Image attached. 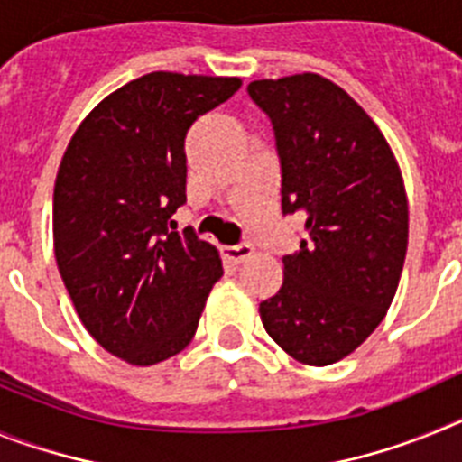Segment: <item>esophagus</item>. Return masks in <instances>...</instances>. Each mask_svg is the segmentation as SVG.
Here are the masks:
<instances>
[{
    "label": "esophagus",
    "mask_w": 462,
    "mask_h": 462,
    "mask_svg": "<svg viewBox=\"0 0 462 462\" xmlns=\"http://www.w3.org/2000/svg\"><path fill=\"white\" fill-rule=\"evenodd\" d=\"M222 254L224 259H228L231 263H243L245 259H250L252 254H254V250H252V245H234V247H222Z\"/></svg>",
    "instance_id": "34e87169"
}]
</instances>
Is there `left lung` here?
Returning <instances> with one entry per match:
<instances>
[{
  "instance_id": "1",
  "label": "left lung",
  "mask_w": 462,
  "mask_h": 462,
  "mask_svg": "<svg viewBox=\"0 0 462 462\" xmlns=\"http://www.w3.org/2000/svg\"><path fill=\"white\" fill-rule=\"evenodd\" d=\"M247 92L275 129L282 212L305 224L261 321L289 356L330 365L368 340L395 296L410 236L402 173L373 117L319 73Z\"/></svg>"
}]
</instances>
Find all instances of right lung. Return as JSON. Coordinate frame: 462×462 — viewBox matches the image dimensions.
<instances>
[{
    "label": "right lung",
    "mask_w": 462,
    "mask_h": 462,
    "mask_svg": "<svg viewBox=\"0 0 462 462\" xmlns=\"http://www.w3.org/2000/svg\"><path fill=\"white\" fill-rule=\"evenodd\" d=\"M240 85L145 73L89 110L57 171L60 275L89 336L132 365H154L189 345L224 273L210 243L169 224L187 201L189 126Z\"/></svg>",
    "instance_id": "1"
}]
</instances>
